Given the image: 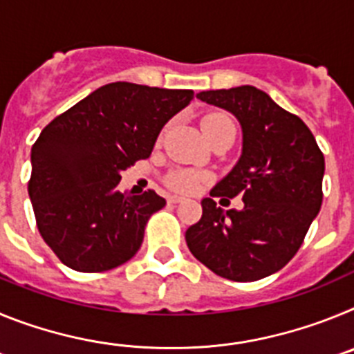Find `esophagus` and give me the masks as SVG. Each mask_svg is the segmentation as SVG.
Returning a JSON list of instances; mask_svg holds the SVG:
<instances>
[{
	"mask_svg": "<svg viewBox=\"0 0 354 354\" xmlns=\"http://www.w3.org/2000/svg\"><path fill=\"white\" fill-rule=\"evenodd\" d=\"M168 202H171V204H180V202H184V198L183 196H170V198H168Z\"/></svg>",
	"mask_w": 354,
	"mask_h": 354,
	"instance_id": "34e87169",
	"label": "esophagus"
}]
</instances>
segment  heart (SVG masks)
I'll list each match as a JSON object with an SVG mask.
<instances>
[{"label":"heart","instance_id":"b5f03b06","mask_svg":"<svg viewBox=\"0 0 354 354\" xmlns=\"http://www.w3.org/2000/svg\"><path fill=\"white\" fill-rule=\"evenodd\" d=\"M200 127L207 140L223 131H236L234 122L223 113H207L200 120ZM202 180H204V175L195 170H175L167 177V184L177 193H193Z\"/></svg>","mask_w":354,"mask_h":354}]
</instances>
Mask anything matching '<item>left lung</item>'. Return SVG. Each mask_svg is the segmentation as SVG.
Returning a JSON list of instances; mask_svg holds the SVG:
<instances>
[{
    "mask_svg": "<svg viewBox=\"0 0 354 354\" xmlns=\"http://www.w3.org/2000/svg\"><path fill=\"white\" fill-rule=\"evenodd\" d=\"M196 97L241 122L243 154L211 196L241 194L245 207L225 212L202 200V218L186 230L187 248L218 277L255 282L282 270L303 245L323 204L324 156L305 122L255 86Z\"/></svg>",
    "mask_w": 354,
    "mask_h": 354,
    "instance_id": "left-lung-1",
    "label": "left lung"
}]
</instances>
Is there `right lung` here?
Segmentation results:
<instances>
[{
    "label": "right lung",
    "mask_w": 354,
    "mask_h": 354,
    "mask_svg": "<svg viewBox=\"0 0 354 354\" xmlns=\"http://www.w3.org/2000/svg\"><path fill=\"white\" fill-rule=\"evenodd\" d=\"M193 101V90L117 81L44 127L28 180L37 227L67 268L101 273L136 255L149 218L167 200L117 192L120 171L154 149L159 131Z\"/></svg>",
    "instance_id": "1"
}]
</instances>
